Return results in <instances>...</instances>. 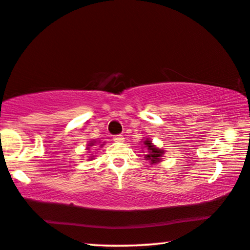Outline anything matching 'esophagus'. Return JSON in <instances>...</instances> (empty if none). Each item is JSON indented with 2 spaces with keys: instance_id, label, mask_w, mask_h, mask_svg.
I'll return each instance as SVG.
<instances>
[{
  "instance_id": "esophagus-1",
  "label": "esophagus",
  "mask_w": 250,
  "mask_h": 250,
  "mask_svg": "<svg viewBox=\"0 0 250 250\" xmlns=\"http://www.w3.org/2000/svg\"><path fill=\"white\" fill-rule=\"evenodd\" d=\"M113 141L120 143V142L125 141V138H123L122 135H116V136H114V137H113Z\"/></svg>"
}]
</instances>
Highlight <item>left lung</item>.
I'll return each instance as SVG.
<instances>
[{
	"label": "left lung",
	"mask_w": 250,
	"mask_h": 250,
	"mask_svg": "<svg viewBox=\"0 0 250 250\" xmlns=\"http://www.w3.org/2000/svg\"><path fill=\"white\" fill-rule=\"evenodd\" d=\"M144 145L146 146V149H147V153L144 155V158L146 160H148L151 164H158V162L161 161L162 155L165 154V151L161 148H158L155 145H153V143L151 142V139L146 138V141L144 142Z\"/></svg>",
	"instance_id": "8db88e82"
}]
</instances>
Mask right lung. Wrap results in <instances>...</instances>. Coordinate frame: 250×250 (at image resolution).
Returning a JSON list of instances; mask_svg holds the SVG:
<instances>
[{
	"label": "right lung",
	"mask_w": 250,
	"mask_h": 250,
	"mask_svg": "<svg viewBox=\"0 0 250 250\" xmlns=\"http://www.w3.org/2000/svg\"><path fill=\"white\" fill-rule=\"evenodd\" d=\"M96 144V141H91L90 143H89V145L88 146H94ZM103 145H104V144H102L101 146H103ZM88 149H89V147H88ZM92 159V158H91Z\"/></svg>",
	"instance_id": "right-lung-1"
}]
</instances>
